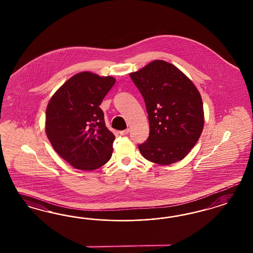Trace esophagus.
Returning a JSON list of instances; mask_svg holds the SVG:
<instances>
[{
  "mask_svg": "<svg viewBox=\"0 0 253 253\" xmlns=\"http://www.w3.org/2000/svg\"><path fill=\"white\" fill-rule=\"evenodd\" d=\"M129 132H130V129H126V130H121V131H120V134H121V135H126V134H128Z\"/></svg>",
  "mask_w": 253,
  "mask_h": 253,
  "instance_id": "1",
  "label": "esophagus"
}]
</instances>
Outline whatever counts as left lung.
I'll use <instances>...</instances> for the list:
<instances>
[{
  "instance_id": "8db88e82",
  "label": "left lung",
  "mask_w": 253,
  "mask_h": 253,
  "mask_svg": "<svg viewBox=\"0 0 253 253\" xmlns=\"http://www.w3.org/2000/svg\"><path fill=\"white\" fill-rule=\"evenodd\" d=\"M146 103L149 136L138 145L147 161L169 165L183 160L198 142L204 126L198 89L175 66L155 60L130 73Z\"/></svg>"
}]
</instances>
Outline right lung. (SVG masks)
I'll return each mask as SVG.
<instances>
[{
  "instance_id": "1",
  "label": "right lung",
  "mask_w": 253,
  "mask_h": 253,
  "mask_svg": "<svg viewBox=\"0 0 253 253\" xmlns=\"http://www.w3.org/2000/svg\"><path fill=\"white\" fill-rule=\"evenodd\" d=\"M113 77L81 72L54 92L46 108V135L56 153L71 166L92 170L105 165L115 135L99 106L115 84Z\"/></svg>"
}]
</instances>
